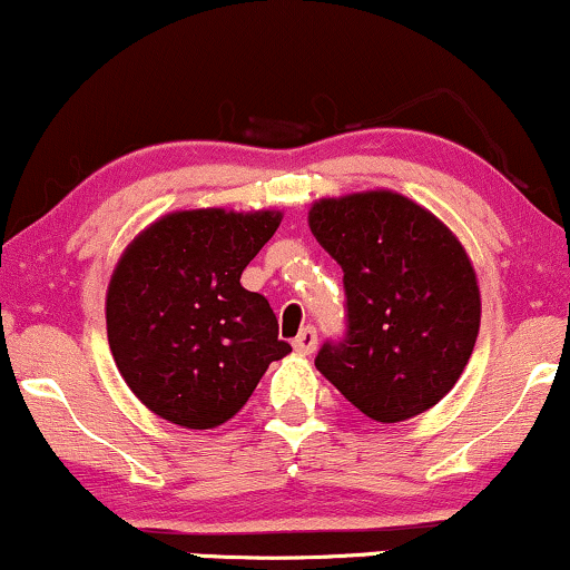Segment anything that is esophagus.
Returning <instances> with one entry per match:
<instances>
[{"label":"esophagus","mask_w":570,"mask_h":570,"mask_svg":"<svg viewBox=\"0 0 570 570\" xmlns=\"http://www.w3.org/2000/svg\"><path fill=\"white\" fill-rule=\"evenodd\" d=\"M292 344L299 355H309V352H315V347H318V331L313 326H305L297 336H294Z\"/></svg>","instance_id":"1"}]
</instances>
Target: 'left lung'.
Instances as JSON below:
<instances>
[{"instance_id": "1", "label": "left lung", "mask_w": 570, "mask_h": 570, "mask_svg": "<svg viewBox=\"0 0 570 570\" xmlns=\"http://www.w3.org/2000/svg\"><path fill=\"white\" fill-rule=\"evenodd\" d=\"M309 232L344 271L347 334L315 368L379 423L434 407L468 365L481 297L463 244L397 191L318 199Z\"/></svg>"}]
</instances>
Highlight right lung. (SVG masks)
Wrapping results in <instances>:
<instances>
[{"label": "right lung", "mask_w": 570, "mask_h": 570, "mask_svg": "<svg viewBox=\"0 0 570 570\" xmlns=\"http://www.w3.org/2000/svg\"><path fill=\"white\" fill-rule=\"evenodd\" d=\"M278 223L273 210H184L128 244L107 286V338L120 376L155 415L220 426L292 352L268 299L239 281Z\"/></svg>", "instance_id": "add662e5"}]
</instances>
